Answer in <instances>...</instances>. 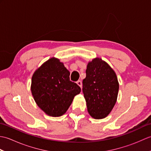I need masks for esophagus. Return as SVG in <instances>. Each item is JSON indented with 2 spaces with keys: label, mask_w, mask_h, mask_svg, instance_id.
Listing matches in <instances>:
<instances>
[{
  "label": "esophagus",
  "mask_w": 151,
  "mask_h": 151,
  "mask_svg": "<svg viewBox=\"0 0 151 151\" xmlns=\"http://www.w3.org/2000/svg\"><path fill=\"white\" fill-rule=\"evenodd\" d=\"M76 84H77L80 87H81V88H82V82L81 81H77L76 82Z\"/></svg>",
  "instance_id": "obj_1"
}]
</instances>
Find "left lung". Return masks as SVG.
<instances>
[{"instance_id":"left-lung-1","label":"left lung","mask_w":151,"mask_h":151,"mask_svg":"<svg viewBox=\"0 0 151 151\" xmlns=\"http://www.w3.org/2000/svg\"><path fill=\"white\" fill-rule=\"evenodd\" d=\"M86 73L82 91L88 113L95 119L105 118L117 101L119 86L116 74L99 58L88 62Z\"/></svg>"}]
</instances>
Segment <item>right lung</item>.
<instances>
[{
    "mask_svg": "<svg viewBox=\"0 0 151 151\" xmlns=\"http://www.w3.org/2000/svg\"><path fill=\"white\" fill-rule=\"evenodd\" d=\"M70 72L59 59L52 57L34 73L31 91L37 105L49 116L65 113L81 89L70 81Z\"/></svg>",
    "mask_w": 151,
    "mask_h": 151,
    "instance_id": "obj_1",
    "label": "right lung"
}]
</instances>
